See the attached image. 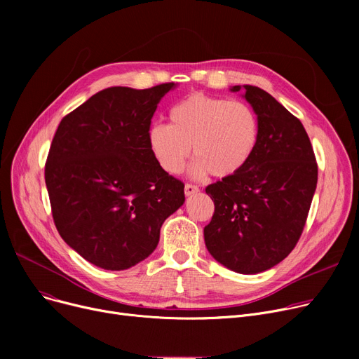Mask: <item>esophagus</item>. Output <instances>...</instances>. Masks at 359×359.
Here are the masks:
<instances>
[{
    "label": "esophagus",
    "instance_id": "1",
    "mask_svg": "<svg viewBox=\"0 0 359 359\" xmlns=\"http://www.w3.org/2000/svg\"><path fill=\"white\" fill-rule=\"evenodd\" d=\"M199 192V187L195 186V184H191V183H186L184 184V195L186 196H192L195 194Z\"/></svg>",
    "mask_w": 359,
    "mask_h": 359
}]
</instances>
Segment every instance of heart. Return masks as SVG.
<instances>
[{"label":"heart","mask_w":359,"mask_h":359,"mask_svg":"<svg viewBox=\"0 0 359 359\" xmlns=\"http://www.w3.org/2000/svg\"><path fill=\"white\" fill-rule=\"evenodd\" d=\"M257 134V118L246 103L194 93L172 107L168 125L151 126L148 144L170 175L182 172L192 147L194 176L230 177L249 161Z\"/></svg>","instance_id":"obj_1"}]
</instances>
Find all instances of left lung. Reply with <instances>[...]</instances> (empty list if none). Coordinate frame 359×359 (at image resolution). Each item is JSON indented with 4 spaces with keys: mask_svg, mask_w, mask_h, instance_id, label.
<instances>
[{
    "mask_svg": "<svg viewBox=\"0 0 359 359\" xmlns=\"http://www.w3.org/2000/svg\"><path fill=\"white\" fill-rule=\"evenodd\" d=\"M257 115V142L238 173L206 186L215 211L203 229L206 249L238 273L273 268L295 248L317 186L307 132L269 93L234 86Z\"/></svg>",
    "mask_w": 359,
    "mask_h": 359,
    "instance_id": "1",
    "label": "left lung"
}]
</instances>
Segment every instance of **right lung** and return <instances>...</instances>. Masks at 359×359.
Returning a JSON list of instances; mask_svg holds the SVG:
<instances>
[{
  "instance_id": "1",
  "label": "right lung",
  "mask_w": 359,
  "mask_h": 359,
  "mask_svg": "<svg viewBox=\"0 0 359 359\" xmlns=\"http://www.w3.org/2000/svg\"><path fill=\"white\" fill-rule=\"evenodd\" d=\"M175 87H109L62 118L45 164L55 227L93 265L123 271L157 248L184 184L161 168L148 144L151 119Z\"/></svg>"
}]
</instances>
